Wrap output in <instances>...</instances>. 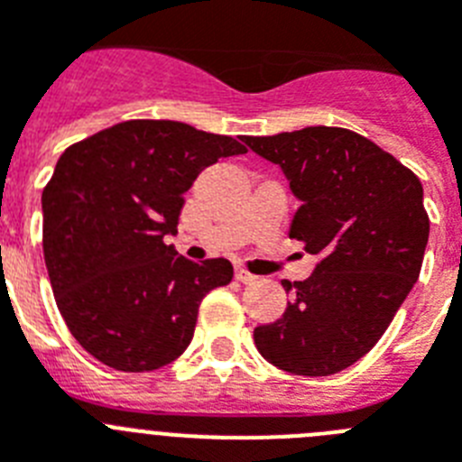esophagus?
I'll use <instances>...</instances> for the list:
<instances>
[{
	"mask_svg": "<svg viewBox=\"0 0 462 462\" xmlns=\"http://www.w3.org/2000/svg\"><path fill=\"white\" fill-rule=\"evenodd\" d=\"M236 280L243 282V284H252V282H256V275H252V273L245 271V268H236Z\"/></svg>",
	"mask_w": 462,
	"mask_h": 462,
	"instance_id": "34e87169",
	"label": "esophagus"
}]
</instances>
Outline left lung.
<instances>
[{"label": "left lung", "mask_w": 462, "mask_h": 462, "mask_svg": "<svg viewBox=\"0 0 462 462\" xmlns=\"http://www.w3.org/2000/svg\"><path fill=\"white\" fill-rule=\"evenodd\" d=\"M243 141L284 171L300 201L289 238L321 256L308 280L282 282L293 300L256 326V349L291 374L340 373L377 345L419 280L430 234L421 180L342 126Z\"/></svg>", "instance_id": "left-lung-1"}]
</instances>
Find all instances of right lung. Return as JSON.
Listing matches in <instances>:
<instances>
[{"label": "right lung", "mask_w": 462, "mask_h": 462, "mask_svg": "<svg viewBox=\"0 0 462 462\" xmlns=\"http://www.w3.org/2000/svg\"><path fill=\"white\" fill-rule=\"evenodd\" d=\"M247 152L185 122L129 120L60 157L43 187V256L71 336L122 373H150L189 346L203 296L234 277L166 245L185 191L222 157Z\"/></svg>", "instance_id": "obj_1"}]
</instances>
